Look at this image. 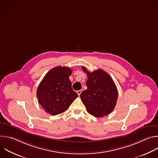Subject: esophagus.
I'll list each match as a JSON object with an SVG mask.
<instances>
[{
  "label": "esophagus",
  "mask_w": 158,
  "mask_h": 158,
  "mask_svg": "<svg viewBox=\"0 0 158 158\" xmlns=\"http://www.w3.org/2000/svg\"><path fill=\"white\" fill-rule=\"evenodd\" d=\"M81 93H82V91H81V90H79V91H77V93L78 96H80V94H81Z\"/></svg>",
  "instance_id": "1"
}]
</instances>
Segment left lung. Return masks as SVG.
<instances>
[{
	"instance_id": "8db88e82",
	"label": "left lung",
	"mask_w": 158,
	"mask_h": 158,
	"mask_svg": "<svg viewBox=\"0 0 158 158\" xmlns=\"http://www.w3.org/2000/svg\"><path fill=\"white\" fill-rule=\"evenodd\" d=\"M82 70L87 75V89L80 95L82 102L89 114L102 118L114 110L118 100V89L111 77L102 69L93 73L87 71L85 67Z\"/></svg>"
}]
</instances>
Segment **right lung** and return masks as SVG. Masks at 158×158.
I'll return each instance as SVG.
<instances>
[{
	"instance_id": "add662e5",
	"label": "right lung",
	"mask_w": 158,
	"mask_h": 158,
	"mask_svg": "<svg viewBox=\"0 0 158 158\" xmlns=\"http://www.w3.org/2000/svg\"><path fill=\"white\" fill-rule=\"evenodd\" d=\"M71 74L69 67L57 66L40 82L37 91L38 102L48 113L52 116L62 113L77 98L69 78Z\"/></svg>"
}]
</instances>
